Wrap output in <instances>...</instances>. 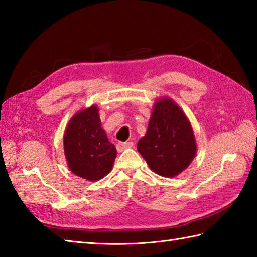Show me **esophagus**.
<instances>
[{"mask_svg": "<svg viewBox=\"0 0 257 257\" xmlns=\"http://www.w3.org/2000/svg\"><path fill=\"white\" fill-rule=\"evenodd\" d=\"M134 146V144L132 143V141H125V143H118L117 144V150L119 151V152H121V151H123V150H125V149H128V148H132V147Z\"/></svg>", "mask_w": 257, "mask_h": 257, "instance_id": "obj_1", "label": "esophagus"}]
</instances>
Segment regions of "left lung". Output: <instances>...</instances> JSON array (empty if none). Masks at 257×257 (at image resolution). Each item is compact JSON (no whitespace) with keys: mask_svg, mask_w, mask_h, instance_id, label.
<instances>
[{"mask_svg":"<svg viewBox=\"0 0 257 257\" xmlns=\"http://www.w3.org/2000/svg\"><path fill=\"white\" fill-rule=\"evenodd\" d=\"M137 149L151 170L165 178L178 176L192 162L198 150L193 128L171 98L155 101L148 129Z\"/></svg>","mask_w":257,"mask_h":257,"instance_id":"obj_1","label":"left lung"}]
</instances>
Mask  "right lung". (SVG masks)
I'll return each mask as SVG.
<instances>
[{
    "mask_svg": "<svg viewBox=\"0 0 257 257\" xmlns=\"http://www.w3.org/2000/svg\"><path fill=\"white\" fill-rule=\"evenodd\" d=\"M64 154L69 170L88 181H98L111 171L117 150L101 127L96 105L81 109L69 120Z\"/></svg>",
    "mask_w": 257,
    "mask_h": 257,
    "instance_id": "obj_1",
    "label": "right lung"
}]
</instances>
